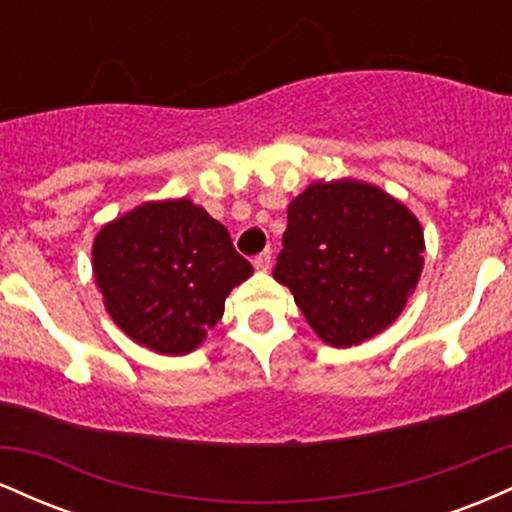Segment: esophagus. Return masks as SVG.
<instances>
[{"instance_id":"34e87169","label":"esophagus","mask_w":512,"mask_h":512,"mask_svg":"<svg viewBox=\"0 0 512 512\" xmlns=\"http://www.w3.org/2000/svg\"><path fill=\"white\" fill-rule=\"evenodd\" d=\"M252 264H255L257 272H267L269 264H272V252H269V250L260 252V255H255V260H252Z\"/></svg>"}]
</instances>
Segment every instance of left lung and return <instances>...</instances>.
I'll use <instances>...</instances> for the list:
<instances>
[{"label": "left lung", "mask_w": 512, "mask_h": 512, "mask_svg": "<svg viewBox=\"0 0 512 512\" xmlns=\"http://www.w3.org/2000/svg\"><path fill=\"white\" fill-rule=\"evenodd\" d=\"M274 279L330 346H354L390 327L419 284L424 231L380 187L313 182L289 204Z\"/></svg>", "instance_id": "1"}]
</instances>
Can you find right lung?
Here are the masks:
<instances>
[{
  "instance_id": "1",
  "label": "right lung",
  "mask_w": 512,
  "mask_h": 512,
  "mask_svg": "<svg viewBox=\"0 0 512 512\" xmlns=\"http://www.w3.org/2000/svg\"><path fill=\"white\" fill-rule=\"evenodd\" d=\"M252 274L219 221L190 199L146 202L105 223L93 276L115 325L146 349L190 354Z\"/></svg>"
}]
</instances>
